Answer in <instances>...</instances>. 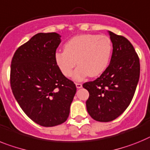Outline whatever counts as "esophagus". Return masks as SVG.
Segmentation results:
<instances>
[{
	"label": "esophagus",
	"mask_w": 150,
	"mask_h": 150,
	"mask_svg": "<svg viewBox=\"0 0 150 150\" xmlns=\"http://www.w3.org/2000/svg\"><path fill=\"white\" fill-rule=\"evenodd\" d=\"M75 85H76L77 88H82V84H81V83H75Z\"/></svg>",
	"instance_id": "obj_1"
}]
</instances>
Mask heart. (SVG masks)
Listing matches in <instances>:
<instances>
[{"label": "heart", "mask_w": 150, "mask_h": 150, "mask_svg": "<svg viewBox=\"0 0 150 150\" xmlns=\"http://www.w3.org/2000/svg\"><path fill=\"white\" fill-rule=\"evenodd\" d=\"M112 43L106 35L92 34L79 35L64 44V51L55 53V61L66 77H71L75 65H79L74 79L81 81L86 76L100 75L109 64Z\"/></svg>", "instance_id": "heart-1"}]
</instances>
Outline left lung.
I'll return each mask as SVG.
<instances>
[{
    "label": "left lung",
    "instance_id": "8db88e82",
    "mask_svg": "<svg viewBox=\"0 0 150 150\" xmlns=\"http://www.w3.org/2000/svg\"><path fill=\"white\" fill-rule=\"evenodd\" d=\"M109 32L112 54L109 66L99 78L83 84L89 92L87 110L97 122L118 118L129 106L140 78V59L126 38Z\"/></svg>",
    "mask_w": 150,
    "mask_h": 150
}]
</instances>
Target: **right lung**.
<instances>
[{
    "mask_svg": "<svg viewBox=\"0 0 150 150\" xmlns=\"http://www.w3.org/2000/svg\"><path fill=\"white\" fill-rule=\"evenodd\" d=\"M60 37L56 32L37 34L16 50L11 61L14 97L28 118L44 127L67 120L76 93L75 84L56 63Z\"/></svg>",
    "mask_w": 150,
    "mask_h": 150,
    "instance_id": "add662e5",
    "label": "right lung"
}]
</instances>
